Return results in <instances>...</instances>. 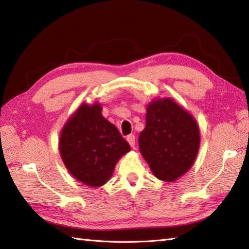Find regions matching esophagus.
I'll return each instance as SVG.
<instances>
[{
	"instance_id": "34e87169",
	"label": "esophagus",
	"mask_w": 249,
	"mask_h": 249,
	"mask_svg": "<svg viewBox=\"0 0 249 249\" xmlns=\"http://www.w3.org/2000/svg\"><path fill=\"white\" fill-rule=\"evenodd\" d=\"M126 140H127V142L129 143V145L131 147H135V144H136V138L134 135H128L127 138H126Z\"/></svg>"
}]
</instances>
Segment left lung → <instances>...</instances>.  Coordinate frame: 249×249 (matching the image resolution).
Returning a JSON list of instances; mask_svg holds the SVG:
<instances>
[{
    "mask_svg": "<svg viewBox=\"0 0 249 249\" xmlns=\"http://www.w3.org/2000/svg\"><path fill=\"white\" fill-rule=\"evenodd\" d=\"M139 150L153 176L176 182L197 158L200 129L194 115L170 97H158L146 106L145 127Z\"/></svg>",
    "mask_w": 249,
    "mask_h": 249,
    "instance_id": "8db88e82",
    "label": "left lung"
}]
</instances>
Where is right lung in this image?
I'll list each match as a JSON object with an SVG mask.
<instances>
[{
	"label": "right lung",
	"instance_id": "obj_1",
	"mask_svg": "<svg viewBox=\"0 0 249 249\" xmlns=\"http://www.w3.org/2000/svg\"><path fill=\"white\" fill-rule=\"evenodd\" d=\"M102 111L98 102L81 104L65 122L59 138V152L67 170L89 187L107 183L116 162L130 151L127 141Z\"/></svg>",
	"mask_w": 249,
	"mask_h": 249
}]
</instances>
